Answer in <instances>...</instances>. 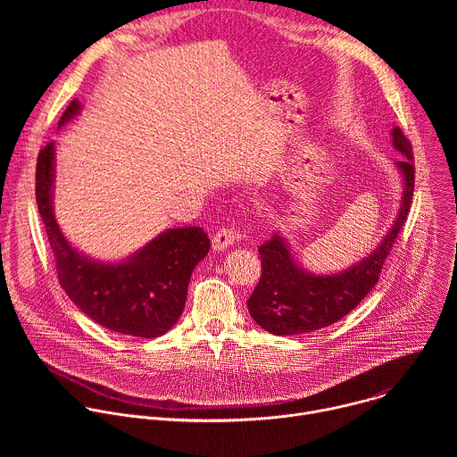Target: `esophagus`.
Listing matches in <instances>:
<instances>
[{"label":"esophagus","instance_id":"1","mask_svg":"<svg viewBox=\"0 0 457 457\" xmlns=\"http://www.w3.org/2000/svg\"><path fill=\"white\" fill-rule=\"evenodd\" d=\"M235 242V233L229 228H222L220 231H217L212 238V247L213 251H226L231 244Z\"/></svg>","mask_w":457,"mask_h":457}]
</instances>
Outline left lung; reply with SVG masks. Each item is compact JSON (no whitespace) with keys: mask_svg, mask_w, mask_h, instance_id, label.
<instances>
[{"mask_svg":"<svg viewBox=\"0 0 457 457\" xmlns=\"http://www.w3.org/2000/svg\"><path fill=\"white\" fill-rule=\"evenodd\" d=\"M390 137L403 157L395 162L402 175V201L396 219L370 253L340 271L314 273L298 262L282 233L258 247L262 277L247 300V309L268 333L295 337L328 328L349 314L378 284L385 258L409 215L414 191L412 146L398 126L390 129Z\"/></svg>","mask_w":457,"mask_h":457,"instance_id":"obj_1","label":"left lung"}]
</instances>
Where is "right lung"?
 I'll use <instances>...</instances> for the list:
<instances>
[{"mask_svg":"<svg viewBox=\"0 0 457 457\" xmlns=\"http://www.w3.org/2000/svg\"><path fill=\"white\" fill-rule=\"evenodd\" d=\"M83 104L74 99L59 128L78 119ZM55 145L37 157L36 201L55 256L57 278L69 298L103 328L136 337L159 338L180 318L191 273L210 251L208 233L199 226L159 233L120 260H99L79 251L59 228L54 213Z\"/></svg>","mask_w":457,"mask_h":457,"instance_id":"obj_1","label":"right lung"}]
</instances>
